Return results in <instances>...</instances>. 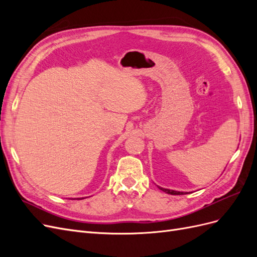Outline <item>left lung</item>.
<instances>
[{
	"instance_id": "1",
	"label": "left lung",
	"mask_w": 257,
	"mask_h": 257,
	"mask_svg": "<svg viewBox=\"0 0 257 257\" xmlns=\"http://www.w3.org/2000/svg\"><path fill=\"white\" fill-rule=\"evenodd\" d=\"M159 189L162 190L163 192L167 193V194H170V195H182V194H184L183 192H178V191H173V190H168V189H163V188H161V186H159Z\"/></svg>"
}]
</instances>
